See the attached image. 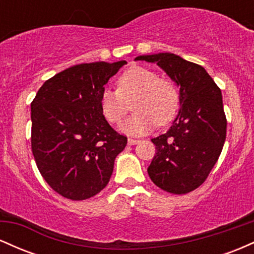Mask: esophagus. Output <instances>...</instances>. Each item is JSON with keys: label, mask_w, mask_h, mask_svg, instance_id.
I'll use <instances>...</instances> for the list:
<instances>
[{"label": "esophagus", "mask_w": 254, "mask_h": 254, "mask_svg": "<svg viewBox=\"0 0 254 254\" xmlns=\"http://www.w3.org/2000/svg\"><path fill=\"white\" fill-rule=\"evenodd\" d=\"M139 142V139H136V138H127V144L130 145H133V144H137Z\"/></svg>", "instance_id": "1"}]
</instances>
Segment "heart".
Returning a JSON list of instances; mask_svg holds the SVG:
<instances>
[{"label": "heart", "instance_id": "1", "mask_svg": "<svg viewBox=\"0 0 254 254\" xmlns=\"http://www.w3.org/2000/svg\"><path fill=\"white\" fill-rule=\"evenodd\" d=\"M131 103L135 113L122 125V130L143 135L156 123L162 127L173 121L179 109V93L168 78L159 77L150 69L131 66L118 77L117 89H103L101 112L111 124H121Z\"/></svg>", "mask_w": 254, "mask_h": 254}]
</instances>
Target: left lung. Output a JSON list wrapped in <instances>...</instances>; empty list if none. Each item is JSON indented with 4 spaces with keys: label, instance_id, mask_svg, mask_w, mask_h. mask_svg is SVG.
<instances>
[{
    "label": "left lung",
    "instance_id": "8db88e82",
    "mask_svg": "<svg viewBox=\"0 0 254 254\" xmlns=\"http://www.w3.org/2000/svg\"><path fill=\"white\" fill-rule=\"evenodd\" d=\"M156 63L177 83L180 110L170 130L151 138L156 153L148 167L151 182L184 194L205 182L222 151L227 132L222 94L202 65L170 52L135 58Z\"/></svg>",
    "mask_w": 254,
    "mask_h": 254
}]
</instances>
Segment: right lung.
I'll list each match as a JSON object with an SVG mask.
<instances>
[{"mask_svg": "<svg viewBox=\"0 0 254 254\" xmlns=\"http://www.w3.org/2000/svg\"><path fill=\"white\" fill-rule=\"evenodd\" d=\"M124 64L70 66L45 81L32 101V153L45 182L64 198L83 200L105 189L127 145L100 107L104 86Z\"/></svg>", "mask_w": 254, "mask_h": 254, "instance_id": "obj_1", "label": "right lung"}]
</instances>
